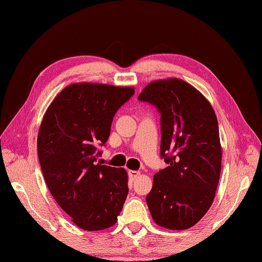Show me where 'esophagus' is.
Listing matches in <instances>:
<instances>
[{
    "mask_svg": "<svg viewBox=\"0 0 262 262\" xmlns=\"http://www.w3.org/2000/svg\"><path fill=\"white\" fill-rule=\"evenodd\" d=\"M128 175H129V179L133 182V180H135L140 175V172L136 171V170H129Z\"/></svg>",
    "mask_w": 262,
    "mask_h": 262,
    "instance_id": "34e87169",
    "label": "esophagus"
}]
</instances>
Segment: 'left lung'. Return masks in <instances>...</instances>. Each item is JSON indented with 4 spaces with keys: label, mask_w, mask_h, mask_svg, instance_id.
<instances>
[{
    "label": "left lung",
    "mask_w": 262,
    "mask_h": 262,
    "mask_svg": "<svg viewBox=\"0 0 262 262\" xmlns=\"http://www.w3.org/2000/svg\"><path fill=\"white\" fill-rule=\"evenodd\" d=\"M138 99L162 115L160 155L168 164L154 175L147 206L160 227L188 229L209 210L219 183L223 148L216 114L203 94L176 77L150 82Z\"/></svg>",
    "instance_id": "left-lung-1"
}]
</instances>
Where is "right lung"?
<instances>
[{
  "label": "right lung",
  "instance_id": "obj_1",
  "mask_svg": "<svg viewBox=\"0 0 262 262\" xmlns=\"http://www.w3.org/2000/svg\"><path fill=\"white\" fill-rule=\"evenodd\" d=\"M134 92L127 86L71 84L53 99L39 126L37 152L45 183L83 230L107 229L123 209L128 175L96 163L97 148L107 142L114 115Z\"/></svg>",
  "mask_w": 262,
  "mask_h": 262
}]
</instances>
